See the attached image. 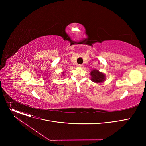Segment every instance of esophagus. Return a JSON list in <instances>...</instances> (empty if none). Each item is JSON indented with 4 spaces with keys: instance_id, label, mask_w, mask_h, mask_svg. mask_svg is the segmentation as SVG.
<instances>
[{
    "instance_id": "obj_1",
    "label": "esophagus",
    "mask_w": 146,
    "mask_h": 146,
    "mask_svg": "<svg viewBox=\"0 0 146 146\" xmlns=\"http://www.w3.org/2000/svg\"><path fill=\"white\" fill-rule=\"evenodd\" d=\"M78 66L79 67H83V65H82V64H78Z\"/></svg>"
}]
</instances>
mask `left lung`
<instances>
[{
  "label": "left lung",
  "mask_w": 146,
  "mask_h": 146,
  "mask_svg": "<svg viewBox=\"0 0 146 146\" xmlns=\"http://www.w3.org/2000/svg\"><path fill=\"white\" fill-rule=\"evenodd\" d=\"M91 80L95 83L103 82L105 80V76L104 74L99 72L97 70H93L90 72Z\"/></svg>",
  "instance_id": "left-lung-1"
}]
</instances>
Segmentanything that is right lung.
Segmentation results:
<instances>
[{
    "instance_id": "add662e5",
    "label": "right lung",
    "mask_w": 146,
    "mask_h": 146,
    "mask_svg": "<svg viewBox=\"0 0 146 146\" xmlns=\"http://www.w3.org/2000/svg\"><path fill=\"white\" fill-rule=\"evenodd\" d=\"M64 73H63V76H64Z\"/></svg>"
}]
</instances>
